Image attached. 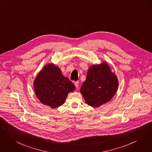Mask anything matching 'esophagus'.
I'll return each instance as SVG.
<instances>
[{
  "mask_svg": "<svg viewBox=\"0 0 152 152\" xmlns=\"http://www.w3.org/2000/svg\"><path fill=\"white\" fill-rule=\"evenodd\" d=\"M75 85L76 87L77 88H78L79 86V82H75Z\"/></svg>",
  "mask_w": 152,
  "mask_h": 152,
  "instance_id": "esophagus-1",
  "label": "esophagus"
}]
</instances>
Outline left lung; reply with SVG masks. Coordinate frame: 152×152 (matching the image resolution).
Here are the masks:
<instances>
[{
  "label": "left lung",
  "mask_w": 152,
  "mask_h": 152,
  "mask_svg": "<svg viewBox=\"0 0 152 152\" xmlns=\"http://www.w3.org/2000/svg\"><path fill=\"white\" fill-rule=\"evenodd\" d=\"M118 87L116 75L104 62L89 68L80 93L88 105L96 107L109 102L116 93Z\"/></svg>",
  "instance_id": "obj_1"
}]
</instances>
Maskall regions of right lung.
I'll return each mask as SVG.
<instances>
[{"mask_svg":"<svg viewBox=\"0 0 152 152\" xmlns=\"http://www.w3.org/2000/svg\"><path fill=\"white\" fill-rule=\"evenodd\" d=\"M34 84L39 100L53 109L63 105L68 93L75 89L74 84L64 77L61 69L53 64L43 67L35 78Z\"/></svg>","mask_w":152,"mask_h":152,"instance_id":"add662e5","label":"right lung"}]
</instances>
